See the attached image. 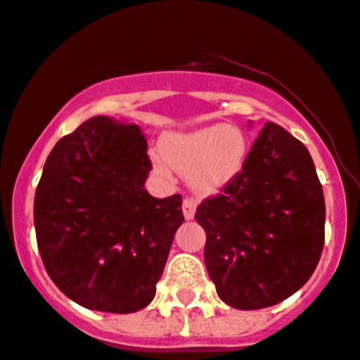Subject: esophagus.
Returning <instances> with one entry per match:
<instances>
[{"label":"esophagus","instance_id":"esophagus-1","mask_svg":"<svg viewBox=\"0 0 360 360\" xmlns=\"http://www.w3.org/2000/svg\"><path fill=\"white\" fill-rule=\"evenodd\" d=\"M198 198L195 197H186L183 200V214L186 219H191L195 216V211H197Z\"/></svg>","mask_w":360,"mask_h":360}]
</instances>
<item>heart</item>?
<instances>
[{"mask_svg": "<svg viewBox=\"0 0 360 360\" xmlns=\"http://www.w3.org/2000/svg\"><path fill=\"white\" fill-rule=\"evenodd\" d=\"M163 155L170 165L190 176L202 191H214L229 184L243 170L248 156V139L239 128L212 124L183 135L163 139ZM158 169H165L156 162Z\"/></svg>", "mask_w": 360, "mask_h": 360, "instance_id": "1", "label": "heart"}]
</instances>
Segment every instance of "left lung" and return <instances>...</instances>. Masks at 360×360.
Returning <instances> with one entry per match:
<instances>
[{
  "mask_svg": "<svg viewBox=\"0 0 360 360\" xmlns=\"http://www.w3.org/2000/svg\"><path fill=\"white\" fill-rule=\"evenodd\" d=\"M204 260L219 299L262 309L290 297L315 273L326 240V200L301 141L265 123L243 170L202 200Z\"/></svg>",
  "mask_w": 360,
  "mask_h": 360,
  "instance_id": "obj_1",
  "label": "left lung"
}]
</instances>
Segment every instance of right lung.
Returning a JSON list of instances; mask_svg holds the SVG:
<instances>
[{
	"mask_svg": "<svg viewBox=\"0 0 360 360\" xmlns=\"http://www.w3.org/2000/svg\"><path fill=\"white\" fill-rule=\"evenodd\" d=\"M153 163L137 124L84 121L49 155L34 193L41 262L56 287L87 309L134 313L156 294L183 197L144 188Z\"/></svg>",
	"mask_w": 360,
	"mask_h": 360,
	"instance_id": "obj_1",
	"label": "right lung"
}]
</instances>
